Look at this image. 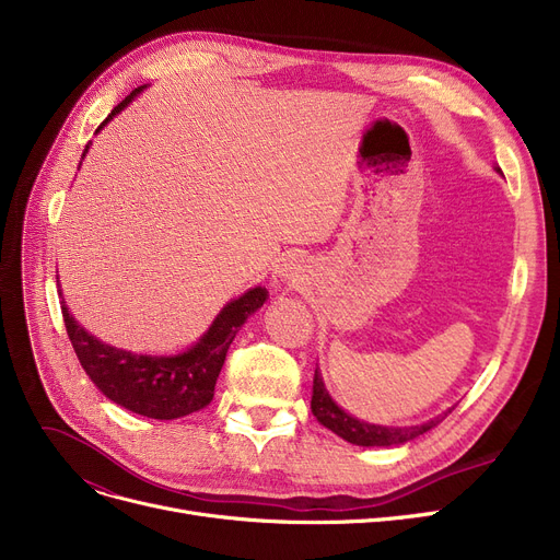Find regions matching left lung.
Instances as JSON below:
<instances>
[{
	"instance_id": "left-lung-1",
	"label": "left lung",
	"mask_w": 560,
	"mask_h": 560,
	"mask_svg": "<svg viewBox=\"0 0 560 560\" xmlns=\"http://www.w3.org/2000/svg\"><path fill=\"white\" fill-rule=\"evenodd\" d=\"M497 172H502V170L497 167ZM311 410H313V416L319 420V424H325L336 435L347 440V443L359 445V447L404 445V443H408V440H413V438L427 433L429 429L438 427L447 416V413L438 416V418H433L424 424H416V427H378V424L361 422L357 418H351L349 413H345V410L329 397L325 384H322V376H319L317 368H315V376H313ZM450 413H452V410H450Z\"/></svg>"
}]
</instances>
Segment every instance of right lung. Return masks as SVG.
<instances>
[{
  "label": "right lung",
  "instance_id": "add662e5",
  "mask_svg": "<svg viewBox=\"0 0 560 560\" xmlns=\"http://www.w3.org/2000/svg\"><path fill=\"white\" fill-rule=\"evenodd\" d=\"M142 88L147 85L136 88L131 95L117 104L97 131L110 122L117 113L125 110L131 100L140 95ZM58 298H61L66 331L74 347V354L93 384L110 401L125 406L131 413L152 420H176L211 404L226 351L235 334L245 325V319L268 300V290L256 285L238 300L229 302L199 342L176 357H142L104 345L70 315L61 285H58Z\"/></svg>",
  "mask_w": 560,
  "mask_h": 560
}]
</instances>
